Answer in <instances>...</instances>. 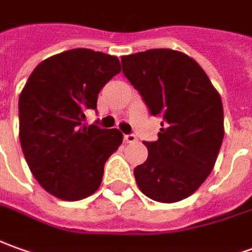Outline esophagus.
Here are the masks:
<instances>
[{"label": "esophagus", "mask_w": 252, "mask_h": 252, "mask_svg": "<svg viewBox=\"0 0 252 252\" xmlns=\"http://www.w3.org/2000/svg\"><path fill=\"white\" fill-rule=\"evenodd\" d=\"M123 140H125V143H136L137 141V137L134 136V134H125L123 136Z\"/></svg>", "instance_id": "1"}]
</instances>
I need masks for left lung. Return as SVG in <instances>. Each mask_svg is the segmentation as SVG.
Here are the masks:
<instances>
[{
    "instance_id": "8db88e82",
    "label": "left lung",
    "mask_w": 252,
    "mask_h": 252,
    "mask_svg": "<svg viewBox=\"0 0 252 252\" xmlns=\"http://www.w3.org/2000/svg\"><path fill=\"white\" fill-rule=\"evenodd\" d=\"M123 74L151 115L163 118L147 160L134 169L149 199L174 203L196 192L211 170L223 140V108L207 74L188 55L149 49L122 57Z\"/></svg>"
}]
</instances>
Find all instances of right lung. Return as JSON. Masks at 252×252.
I'll return each mask as SVG.
<instances>
[{
  "mask_svg": "<svg viewBox=\"0 0 252 252\" xmlns=\"http://www.w3.org/2000/svg\"><path fill=\"white\" fill-rule=\"evenodd\" d=\"M121 72L118 57L65 50L31 72L19 97V137L32 176L46 192L75 202L96 192L104 164L122 144L118 129L86 126L104 85Z\"/></svg>",
  "mask_w": 252,
  "mask_h": 252,
  "instance_id": "add662e5",
  "label": "right lung"
}]
</instances>
